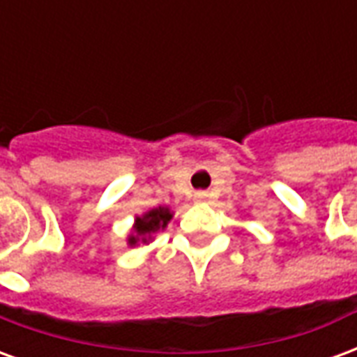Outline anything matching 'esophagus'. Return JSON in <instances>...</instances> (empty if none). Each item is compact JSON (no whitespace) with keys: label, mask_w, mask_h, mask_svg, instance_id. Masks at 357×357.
<instances>
[{"label":"esophagus","mask_w":357,"mask_h":357,"mask_svg":"<svg viewBox=\"0 0 357 357\" xmlns=\"http://www.w3.org/2000/svg\"><path fill=\"white\" fill-rule=\"evenodd\" d=\"M206 197H208L206 191H197V193H195V199H197V201H204Z\"/></svg>","instance_id":"obj_1"}]
</instances>
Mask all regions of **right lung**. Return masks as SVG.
<instances>
[{
  "label": "right lung",
  "mask_w": 357,
  "mask_h": 357,
  "mask_svg": "<svg viewBox=\"0 0 357 357\" xmlns=\"http://www.w3.org/2000/svg\"><path fill=\"white\" fill-rule=\"evenodd\" d=\"M170 218L172 214L168 208H155L147 212L143 218H137V222H135V233L137 235L130 237V245H135L137 241L147 243L160 227H166Z\"/></svg>",
  "instance_id": "right-lung-1"
}]
</instances>
